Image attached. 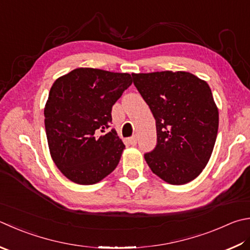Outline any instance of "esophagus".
<instances>
[{
	"instance_id": "34e87169",
	"label": "esophagus",
	"mask_w": 250,
	"mask_h": 250,
	"mask_svg": "<svg viewBox=\"0 0 250 250\" xmlns=\"http://www.w3.org/2000/svg\"><path fill=\"white\" fill-rule=\"evenodd\" d=\"M127 141H128L129 145L136 146V145H137V137H136V136H133V137H130Z\"/></svg>"
}]
</instances>
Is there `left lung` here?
<instances>
[{"instance_id": "1", "label": "left lung", "mask_w": 250, "mask_h": 250, "mask_svg": "<svg viewBox=\"0 0 250 250\" xmlns=\"http://www.w3.org/2000/svg\"><path fill=\"white\" fill-rule=\"evenodd\" d=\"M157 126V146L145 154L151 171L172 185L199 175L213 151L219 111L209 84L187 72L131 74Z\"/></svg>"}]
</instances>
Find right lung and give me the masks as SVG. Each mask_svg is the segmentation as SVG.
Returning a JSON list of instances; mask_svg holds the SVG:
<instances>
[{
    "label": "right lung",
    "mask_w": 250,
    "mask_h": 250,
    "mask_svg": "<svg viewBox=\"0 0 250 250\" xmlns=\"http://www.w3.org/2000/svg\"><path fill=\"white\" fill-rule=\"evenodd\" d=\"M131 83L127 73L87 67L54 82L44 107V126L51 157L68 180L92 185L117 167L125 146L115 129H109L111 112Z\"/></svg>",
    "instance_id": "1"
}]
</instances>
